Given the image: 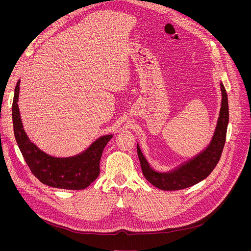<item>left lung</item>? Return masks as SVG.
Returning <instances> with one entry per match:
<instances>
[{
  "label": "left lung",
  "mask_w": 251,
  "mask_h": 251,
  "mask_svg": "<svg viewBox=\"0 0 251 251\" xmlns=\"http://www.w3.org/2000/svg\"><path fill=\"white\" fill-rule=\"evenodd\" d=\"M221 90L223 97L222 107L214 137L208 148L195 156L193 160L182 165L172 173H157L150 167L146 157L143 156L139 147L137 146V154L142 173L153 186L167 191L188 188L195 185L196 183L202 181L213 172V170L216 168L221 159L224 146H225L227 127L229 123L228 98L223 83H221Z\"/></svg>",
  "instance_id": "1"
}]
</instances>
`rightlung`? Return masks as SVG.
Masks as SVG:
<instances>
[{
  "label": "right lung",
  "instance_id": "add662e5",
  "mask_svg": "<svg viewBox=\"0 0 251 251\" xmlns=\"http://www.w3.org/2000/svg\"><path fill=\"white\" fill-rule=\"evenodd\" d=\"M19 84L20 80L16 84L12 103L13 128L19 150L31 173L42 183L51 187L69 190L86 188L100 175L102 151L113 136L99 138L87 151L76 156L59 159L45 153L28 139L22 127L17 103Z\"/></svg>",
  "mask_w": 251,
  "mask_h": 251
}]
</instances>
